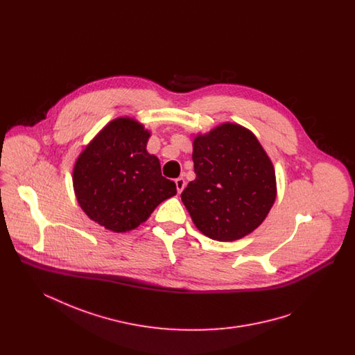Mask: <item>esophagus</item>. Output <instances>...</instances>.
I'll list each match as a JSON object with an SVG mask.
<instances>
[{
	"label": "esophagus",
	"mask_w": 355,
	"mask_h": 355,
	"mask_svg": "<svg viewBox=\"0 0 355 355\" xmlns=\"http://www.w3.org/2000/svg\"><path fill=\"white\" fill-rule=\"evenodd\" d=\"M174 182H175V186H177V191H178V193H181L186 185L185 180H184L182 177H180V178H177Z\"/></svg>",
	"instance_id": "esophagus-1"
}]
</instances>
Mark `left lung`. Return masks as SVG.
Here are the masks:
<instances>
[{
    "instance_id": "1",
    "label": "left lung",
    "mask_w": 355,
    "mask_h": 355,
    "mask_svg": "<svg viewBox=\"0 0 355 355\" xmlns=\"http://www.w3.org/2000/svg\"><path fill=\"white\" fill-rule=\"evenodd\" d=\"M193 162L196 180L181 200L201 233L236 241L263 222L275 201V173L252 132L223 123L196 137Z\"/></svg>"
}]
</instances>
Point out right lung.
<instances>
[{"mask_svg":"<svg viewBox=\"0 0 355 355\" xmlns=\"http://www.w3.org/2000/svg\"><path fill=\"white\" fill-rule=\"evenodd\" d=\"M149 137L135 119H114L76 162L77 201L87 217L105 229L133 230L159 203L177 194L175 184L162 177L158 158L146 152Z\"/></svg>","mask_w":355,"mask_h":355,"instance_id":"add662e5","label":"right lung"}]
</instances>
